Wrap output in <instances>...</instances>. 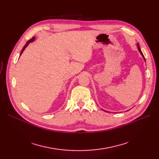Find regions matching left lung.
I'll return each mask as SVG.
<instances>
[{
	"mask_svg": "<svg viewBox=\"0 0 159 159\" xmlns=\"http://www.w3.org/2000/svg\"><path fill=\"white\" fill-rule=\"evenodd\" d=\"M137 48H138V49H139V52L140 53V54L142 55V56H143V58H144V60L146 61V60H145V58H144V55H143V52H141V50H140V46H139V44H137ZM106 112H107V111H106Z\"/></svg>",
	"mask_w": 159,
	"mask_h": 159,
	"instance_id": "8db88e82",
	"label": "left lung"
}]
</instances>
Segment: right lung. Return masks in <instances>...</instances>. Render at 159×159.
Returning a JSON list of instances; mask_svg holds the SVG:
<instances>
[{
  "label": "right lung",
  "instance_id": "obj_1",
  "mask_svg": "<svg viewBox=\"0 0 159 159\" xmlns=\"http://www.w3.org/2000/svg\"><path fill=\"white\" fill-rule=\"evenodd\" d=\"M35 40V37H33L32 39H31L30 40H29L28 42H27V43H26V44H25V46H24V48H22V51H21V53H20V55H22V53H23V52H24V50L25 49V48H26L28 45H29V44L30 43H32V42H33V41H34Z\"/></svg>",
  "mask_w": 159,
  "mask_h": 159
}]
</instances>
